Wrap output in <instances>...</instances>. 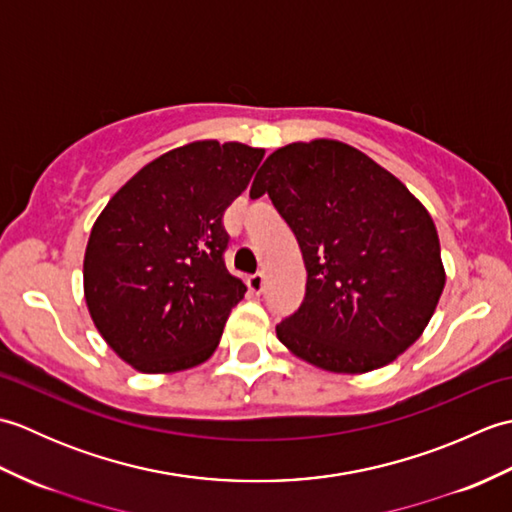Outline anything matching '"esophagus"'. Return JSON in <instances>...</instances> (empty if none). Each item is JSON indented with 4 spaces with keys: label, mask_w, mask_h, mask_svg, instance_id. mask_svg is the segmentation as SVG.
<instances>
[{
    "label": "esophagus",
    "mask_w": 512,
    "mask_h": 512,
    "mask_svg": "<svg viewBox=\"0 0 512 512\" xmlns=\"http://www.w3.org/2000/svg\"><path fill=\"white\" fill-rule=\"evenodd\" d=\"M248 288L253 290V292H262L264 290V273H255V275H250L248 277Z\"/></svg>",
    "instance_id": "esophagus-1"
}]
</instances>
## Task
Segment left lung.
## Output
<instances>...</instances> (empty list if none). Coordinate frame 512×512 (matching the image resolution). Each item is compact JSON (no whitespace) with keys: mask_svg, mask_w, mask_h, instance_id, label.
Returning <instances> with one entry per match:
<instances>
[{"mask_svg":"<svg viewBox=\"0 0 512 512\" xmlns=\"http://www.w3.org/2000/svg\"><path fill=\"white\" fill-rule=\"evenodd\" d=\"M295 233L306 297L277 325L303 361L363 374L394 361L427 328L444 288L440 239L427 209L398 178L339 140L292 143L257 171Z\"/></svg>","mask_w":512,"mask_h":512,"instance_id":"obj_1","label":"left lung"}]
</instances>
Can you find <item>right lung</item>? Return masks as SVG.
Instances as JSON below:
<instances>
[{"instance_id": "add662e5", "label": "right lung", "mask_w": 512, "mask_h": 512, "mask_svg": "<svg viewBox=\"0 0 512 512\" xmlns=\"http://www.w3.org/2000/svg\"><path fill=\"white\" fill-rule=\"evenodd\" d=\"M264 149L200 140L140 169L94 222L83 262L94 325L145 374L200 365L246 286L226 270L224 211Z\"/></svg>"}]
</instances>
